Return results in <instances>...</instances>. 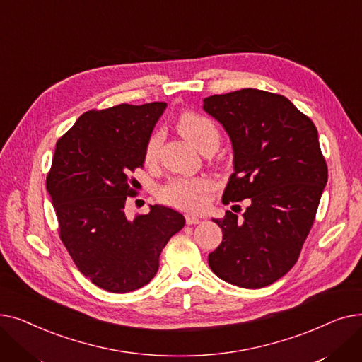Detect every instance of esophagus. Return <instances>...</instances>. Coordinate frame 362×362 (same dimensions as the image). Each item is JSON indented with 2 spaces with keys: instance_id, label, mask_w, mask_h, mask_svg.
<instances>
[{
  "instance_id": "esophagus-1",
  "label": "esophagus",
  "mask_w": 362,
  "mask_h": 362,
  "mask_svg": "<svg viewBox=\"0 0 362 362\" xmlns=\"http://www.w3.org/2000/svg\"><path fill=\"white\" fill-rule=\"evenodd\" d=\"M199 223L201 220L197 216H192V214L186 216V224H199Z\"/></svg>"
}]
</instances>
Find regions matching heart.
I'll return each instance as SVG.
<instances>
[{
    "mask_svg": "<svg viewBox=\"0 0 362 362\" xmlns=\"http://www.w3.org/2000/svg\"><path fill=\"white\" fill-rule=\"evenodd\" d=\"M182 136L194 146L202 149L206 145H218L220 132L217 126L205 116L197 112H185L177 122ZM161 145V133L156 132L146 142L145 160L152 163L157 160ZM214 185L206 177H179L173 179L161 189V198L175 206L189 211H198L206 205Z\"/></svg>",
    "mask_w": 362,
    "mask_h": 362,
    "instance_id": "heart-1",
    "label": "heart"
}]
</instances>
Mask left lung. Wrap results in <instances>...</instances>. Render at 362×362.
I'll use <instances>...</instances> for the list:
<instances>
[{"label": "left lung", "instance_id": "left-lung-1", "mask_svg": "<svg viewBox=\"0 0 362 362\" xmlns=\"http://www.w3.org/2000/svg\"><path fill=\"white\" fill-rule=\"evenodd\" d=\"M202 108L233 148L223 202L250 198L242 218H213L223 240L208 264L235 286H269L298 261L327 183L317 127L288 98L252 88L211 95Z\"/></svg>", "mask_w": 362, "mask_h": 362}]
</instances>
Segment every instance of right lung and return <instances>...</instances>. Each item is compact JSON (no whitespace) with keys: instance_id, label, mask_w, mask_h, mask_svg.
<instances>
[{"instance_id":"add662e5","label":"right lung","mask_w":362,"mask_h":362,"mask_svg":"<svg viewBox=\"0 0 362 362\" xmlns=\"http://www.w3.org/2000/svg\"><path fill=\"white\" fill-rule=\"evenodd\" d=\"M165 103L120 104L88 111L55 145L47 191L60 238L79 272L98 288L126 293L148 284L168 239L185 226L179 211L149 205L127 218L129 175L142 167L145 146Z\"/></svg>"}]
</instances>
